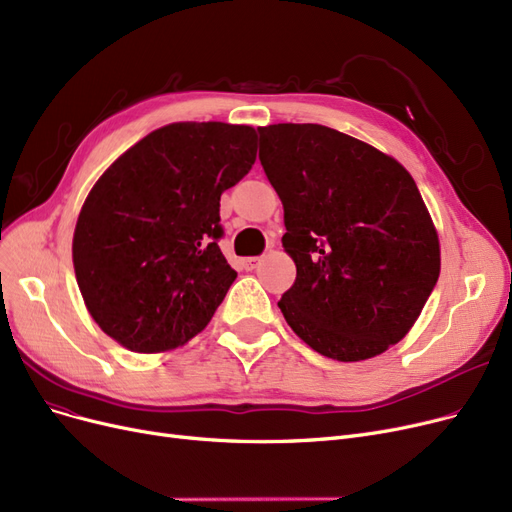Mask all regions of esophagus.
<instances>
[{
	"label": "esophagus",
	"instance_id": "34e87169",
	"mask_svg": "<svg viewBox=\"0 0 512 512\" xmlns=\"http://www.w3.org/2000/svg\"><path fill=\"white\" fill-rule=\"evenodd\" d=\"M259 261H261L259 257H246V259H242V268L251 272V270H255L259 266Z\"/></svg>",
	"mask_w": 512,
	"mask_h": 512
}]
</instances>
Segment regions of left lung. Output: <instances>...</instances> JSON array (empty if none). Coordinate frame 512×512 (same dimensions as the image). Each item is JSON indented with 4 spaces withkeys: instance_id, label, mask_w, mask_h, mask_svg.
Listing matches in <instances>:
<instances>
[{
    "instance_id": "8db88e82",
    "label": "left lung",
    "mask_w": 512,
    "mask_h": 512,
    "mask_svg": "<svg viewBox=\"0 0 512 512\" xmlns=\"http://www.w3.org/2000/svg\"><path fill=\"white\" fill-rule=\"evenodd\" d=\"M259 130V160L285 206L295 261L278 308L299 339L358 363L411 331L437 285V227L407 168L320 124Z\"/></svg>"
}]
</instances>
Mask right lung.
<instances>
[{
  "label": "right lung",
  "instance_id": "right-lung-1",
  "mask_svg": "<svg viewBox=\"0 0 512 512\" xmlns=\"http://www.w3.org/2000/svg\"><path fill=\"white\" fill-rule=\"evenodd\" d=\"M255 128L175 122L126 149L84 200L73 270L103 333L154 354L198 335L236 280L219 200L257 158Z\"/></svg>",
  "mask_w": 512,
  "mask_h": 512
}]
</instances>
